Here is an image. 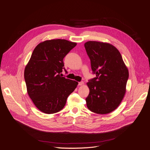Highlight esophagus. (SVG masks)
Returning <instances> with one entry per match:
<instances>
[{"mask_svg":"<svg viewBox=\"0 0 150 150\" xmlns=\"http://www.w3.org/2000/svg\"><path fill=\"white\" fill-rule=\"evenodd\" d=\"M83 82H79V83H78V85L79 86H82V85H83Z\"/></svg>","mask_w":150,"mask_h":150,"instance_id":"1","label":"esophagus"}]
</instances>
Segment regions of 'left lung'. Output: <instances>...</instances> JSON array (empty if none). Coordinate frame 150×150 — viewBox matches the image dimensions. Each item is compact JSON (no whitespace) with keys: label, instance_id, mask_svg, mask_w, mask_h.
I'll use <instances>...</instances> for the list:
<instances>
[{"label":"left lung","instance_id":"8db88e82","mask_svg":"<svg viewBox=\"0 0 150 150\" xmlns=\"http://www.w3.org/2000/svg\"><path fill=\"white\" fill-rule=\"evenodd\" d=\"M96 76L88 81V108L98 114L114 111L125 95L129 73L122 56L113 45L96 41L84 44Z\"/></svg>","mask_w":150,"mask_h":150}]
</instances>
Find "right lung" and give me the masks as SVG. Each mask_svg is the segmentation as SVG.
Masks as SVG:
<instances>
[{"label": "right lung", "instance_id": "obj_1", "mask_svg": "<svg viewBox=\"0 0 150 150\" xmlns=\"http://www.w3.org/2000/svg\"><path fill=\"white\" fill-rule=\"evenodd\" d=\"M76 43L65 39L45 40L34 49L25 67L24 77L28 93L35 105L45 114L63 109L68 96L78 83L62 77L63 59Z\"/></svg>", "mask_w": 150, "mask_h": 150}]
</instances>
